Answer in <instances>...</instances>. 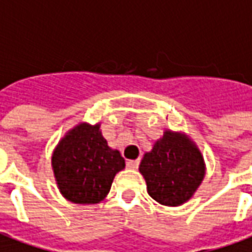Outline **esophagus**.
I'll list each match as a JSON object with an SVG mask.
<instances>
[{"instance_id": "obj_1", "label": "esophagus", "mask_w": 252, "mask_h": 252, "mask_svg": "<svg viewBox=\"0 0 252 252\" xmlns=\"http://www.w3.org/2000/svg\"><path fill=\"white\" fill-rule=\"evenodd\" d=\"M139 165V159H128L126 161V168L136 169Z\"/></svg>"}]
</instances>
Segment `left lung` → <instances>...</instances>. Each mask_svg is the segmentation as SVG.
<instances>
[{
  "instance_id": "1",
  "label": "left lung",
  "mask_w": 252,
  "mask_h": 252,
  "mask_svg": "<svg viewBox=\"0 0 252 252\" xmlns=\"http://www.w3.org/2000/svg\"><path fill=\"white\" fill-rule=\"evenodd\" d=\"M147 192L163 206H180L193 196L206 173L205 159L192 139L166 129L139 165Z\"/></svg>"
}]
</instances>
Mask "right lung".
<instances>
[{"mask_svg":"<svg viewBox=\"0 0 252 252\" xmlns=\"http://www.w3.org/2000/svg\"><path fill=\"white\" fill-rule=\"evenodd\" d=\"M52 168L65 199L76 205H95L106 198L126 161L120 151L109 147L99 123H79L56 146Z\"/></svg>","mask_w":252,"mask_h":252,"instance_id":"right-lung-1","label":"right lung"}]
</instances>
